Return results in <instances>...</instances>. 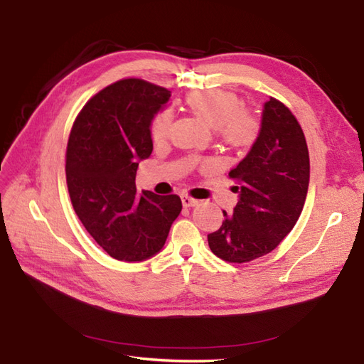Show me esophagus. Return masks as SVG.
Segmentation results:
<instances>
[{"label":"esophagus","instance_id":"esophagus-1","mask_svg":"<svg viewBox=\"0 0 364 364\" xmlns=\"http://www.w3.org/2000/svg\"><path fill=\"white\" fill-rule=\"evenodd\" d=\"M181 199H182V205H183L185 208H191V206H196L197 203H199V200L193 199V197H190V196H182Z\"/></svg>","mask_w":364,"mask_h":364}]
</instances>
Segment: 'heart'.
Segmentation results:
<instances>
[{"label": "heart", "mask_w": 364, "mask_h": 364, "mask_svg": "<svg viewBox=\"0 0 364 364\" xmlns=\"http://www.w3.org/2000/svg\"><path fill=\"white\" fill-rule=\"evenodd\" d=\"M185 103L199 115L208 126L217 130L225 144L243 149L250 146L258 135V121L245 109H241L240 98L222 90H203L186 95ZM173 114L165 109L153 118L150 135L155 142H164L168 138Z\"/></svg>", "instance_id": "1"}]
</instances>
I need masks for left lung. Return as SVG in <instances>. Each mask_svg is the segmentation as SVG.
<instances>
[{"instance_id":"left-lung-1","label":"left lung","mask_w":364,"mask_h":364,"mask_svg":"<svg viewBox=\"0 0 364 364\" xmlns=\"http://www.w3.org/2000/svg\"><path fill=\"white\" fill-rule=\"evenodd\" d=\"M229 178L238 183V202L232 215L223 211L225 222L208 234V245L218 258L247 262L267 255L290 234L310 183L304 132L277 98L264 103L258 138Z\"/></svg>"}]
</instances>
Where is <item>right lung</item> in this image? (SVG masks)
<instances>
[{"instance_id":"obj_1","label":"right lung","mask_w":364,"mask_h":364,"mask_svg":"<svg viewBox=\"0 0 364 364\" xmlns=\"http://www.w3.org/2000/svg\"><path fill=\"white\" fill-rule=\"evenodd\" d=\"M165 87L141 79L106 86L74 121L67 183L77 217L109 255L144 261L164 247L182 211L181 197L136 193V170L151 155L150 124L170 100Z\"/></svg>"}]
</instances>
